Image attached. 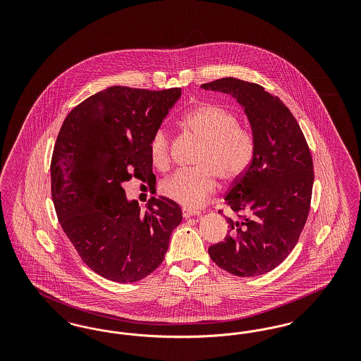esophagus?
Here are the masks:
<instances>
[{"label":"esophagus","instance_id":"obj_1","mask_svg":"<svg viewBox=\"0 0 361 361\" xmlns=\"http://www.w3.org/2000/svg\"><path fill=\"white\" fill-rule=\"evenodd\" d=\"M181 212H183V216H184L185 219H188L190 216H195V215H199V211L190 209V208H187V207H184V208L181 209Z\"/></svg>","mask_w":361,"mask_h":361}]
</instances>
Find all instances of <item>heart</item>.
I'll list each match as a JSON object with an SVG mask.
<instances>
[{
  "label": "heart",
  "mask_w": 361,
  "mask_h": 361,
  "mask_svg": "<svg viewBox=\"0 0 361 361\" xmlns=\"http://www.w3.org/2000/svg\"><path fill=\"white\" fill-rule=\"evenodd\" d=\"M238 123L237 115L221 104H203L188 111L180 124L202 142L196 168L173 173L162 181L161 192L181 206L199 207L215 192L218 178L224 184L237 181L249 168L256 147L253 133ZM149 154L159 171L169 168L171 135L165 127L152 134Z\"/></svg>",
  "instance_id": "b5f03b06"
}]
</instances>
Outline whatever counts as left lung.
I'll return each mask as SVG.
<instances>
[{"instance_id":"obj_1","label":"left lung","mask_w":361,"mask_h":361,"mask_svg":"<svg viewBox=\"0 0 361 361\" xmlns=\"http://www.w3.org/2000/svg\"><path fill=\"white\" fill-rule=\"evenodd\" d=\"M202 86L235 97L256 140L249 168L224 195L234 215L226 218L227 235L208 253L231 275H264L288 257L307 221L314 184L309 145L291 111L262 86L233 77Z\"/></svg>"}]
</instances>
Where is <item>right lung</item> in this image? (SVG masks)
<instances>
[{
  "label": "right lung",
  "mask_w": 361,
  "mask_h": 361,
  "mask_svg": "<svg viewBox=\"0 0 361 361\" xmlns=\"http://www.w3.org/2000/svg\"><path fill=\"white\" fill-rule=\"evenodd\" d=\"M180 94L111 86L73 108L59 130L50 166L58 221L81 259L111 281L150 275L181 224L171 199L152 196L143 214L121 187L133 177L154 184L149 140Z\"/></svg>",
  "instance_id": "1"
}]
</instances>
